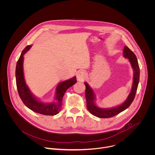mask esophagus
I'll return each mask as SVG.
<instances>
[{
    "instance_id": "obj_1",
    "label": "esophagus",
    "mask_w": 155,
    "mask_h": 155,
    "mask_svg": "<svg viewBox=\"0 0 155 155\" xmlns=\"http://www.w3.org/2000/svg\"><path fill=\"white\" fill-rule=\"evenodd\" d=\"M86 78V73L83 70H81L77 73V79L78 81L83 82Z\"/></svg>"
}]
</instances>
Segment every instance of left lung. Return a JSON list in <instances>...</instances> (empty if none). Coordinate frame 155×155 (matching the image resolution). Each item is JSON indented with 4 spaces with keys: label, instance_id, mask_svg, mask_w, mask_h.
Masks as SVG:
<instances>
[{
    "label": "left lung",
    "instance_id": "1",
    "mask_svg": "<svg viewBox=\"0 0 155 155\" xmlns=\"http://www.w3.org/2000/svg\"><path fill=\"white\" fill-rule=\"evenodd\" d=\"M123 55L124 57L128 58L130 62L132 67L134 69V82L132 84V87L131 91L126 99V100L121 105L109 109L100 108L95 104V95L92 88L87 83H84L86 86V99L87 103V110L93 115L97 117L98 118H111L120 114V112L124 111L127 109L132 103L133 102L138 86L140 81V67L138 62L137 58L135 54L126 46H124L123 50Z\"/></svg>",
    "mask_w": 155,
    "mask_h": 155
}]
</instances>
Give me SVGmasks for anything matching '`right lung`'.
<instances>
[{"label":"right lung","instance_id":"obj_1","mask_svg":"<svg viewBox=\"0 0 155 155\" xmlns=\"http://www.w3.org/2000/svg\"><path fill=\"white\" fill-rule=\"evenodd\" d=\"M31 46L32 45H28L22 51L17 62L15 79L18 95L24 104L31 110L45 115H55L58 114L61 109L63 97L65 92L77 83L76 77H74L70 80L61 82L58 84L56 89V94L54 102L51 103H43L38 101L31 94L26 84L23 69V55L29 51Z\"/></svg>","mask_w":155,"mask_h":155}]
</instances>
